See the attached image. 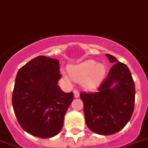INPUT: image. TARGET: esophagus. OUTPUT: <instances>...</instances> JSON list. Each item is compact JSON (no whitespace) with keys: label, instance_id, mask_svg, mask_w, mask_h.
I'll return each mask as SVG.
<instances>
[{"label":"esophagus","instance_id":"esophagus-1","mask_svg":"<svg viewBox=\"0 0 148 148\" xmlns=\"http://www.w3.org/2000/svg\"><path fill=\"white\" fill-rule=\"evenodd\" d=\"M74 95L75 97H78L79 96V91L77 89H74Z\"/></svg>","mask_w":148,"mask_h":148}]
</instances>
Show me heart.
<instances>
[{"mask_svg":"<svg viewBox=\"0 0 148 148\" xmlns=\"http://www.w3.org/2000/svg\"><path fill=\"white\" fill-rule=\"evenodd\" d=\"M69 73L76 81H83L88 89H94L103 81L106 74V68L92 60L84 61L77 65H71Z\"/></svg>","mask_w":148,"mask_h":148,"instance_id":"obj_1","label":"heart"}]
</instances>
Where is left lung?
<instances>
[{"label":"left lung","instance_id":"8db88e82","mask_svg":"<svg viewBox=\"0 0 148 148\" xmlns=\"http://www.w3.org/2000/svg\"><path fill=\"white\" fill-rule=\"evenodd\" d=\"M114 63L96 92H81L87 127L100 135H112L130 120L135 104V84L130 71L115 56L106 53Z\"/></svg>","mask_w":148,"mask_h":148}]
</instances>
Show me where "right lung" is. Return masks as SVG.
Segmentation results:
<instances>
[{"instance_id": "1", "label": "right lung", "mask_w": 148, "mask_h": 148, "mask_svg": "<svg viewBox=\"0 0 148 148\" xmlns=\"http://www.w3.org/2000/svg\"><path fill=\"white\" fill-rule=\"evenodd\" d=\"M60 61L38 56L19 69L12 103L18 122L24 130L42 138L58 134L74 98L57 83L61 78Z\"/></svg>"}]
</instances>
